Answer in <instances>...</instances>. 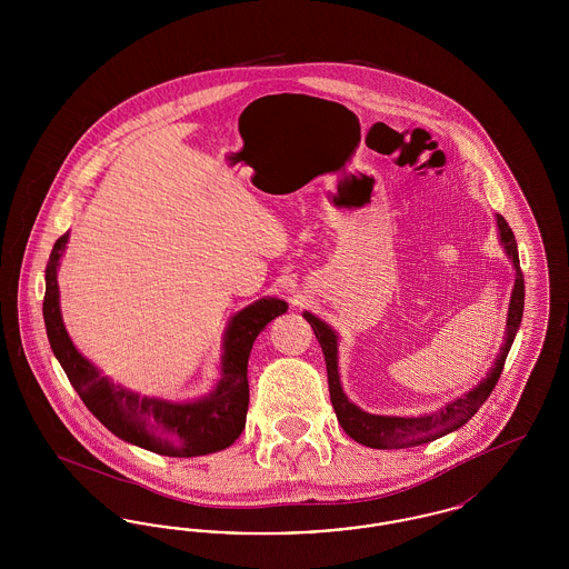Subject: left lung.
Masks as SVG:
<instances>
[{"instance_id": "obj_1", "label": "left lung", "mask_w": 569, "mask_h": 569, "mask_svg": "<svg viewBox=\"0 0 569 569\" xmlns=\"http://www.w3.org/2000/svg\"><path fill=\"white\" fill-rule=\"evenodd\" d=\"M497 230H499V243L503 244L508 258L512 260L516 279L510 297V309H508V320H506V341L501 346V352L497 353L487 378L482 379L478 386L467 390L465 395L457 397L455 401H448L446 406L435 409L431 413L422 416H378L369 413L365 409L352 403L348 395L341 388V378H339V335L326 325L325 320L316 318L313 313L305 311L302 318L311 325L322 352H325L326 371H328V388H330V401L332 409L337 413L339 425L343 431L352 437L353 441L367 446V448H378V450H399V448H411V446H422L435 441L443 435L452 433L467 425L471 416L485 406L497 379L503 371L508 352L515 343L518 326L522 320V307H525V279L520 271L518 262V247H516L515 232L508 226V221L501 216H497Z\"/></svg>"}]
</instances>
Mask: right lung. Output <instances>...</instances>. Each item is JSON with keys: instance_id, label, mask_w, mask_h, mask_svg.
Listing matches in <instances>:
<instances>
[{"instance_id": "right-lung-1", "label": "right lung", "mask_w": 569, "mask_h": 569, "mask_svg": "<svg viewBox=\"0 0 569 569\" xmlns=\"http://www.w3.org/2000/svg\"><path fill=\"white\" fill-rule=\"evenodd\" d=\"M68 239L70 234L66 232L53 244L44 274L47 292L42 313L54 358L82 403L110 433L162 457H204L232 446L244 429L249 406L247 360L253 341L269 322L288 311V302L283 298H260L230 318L221 343V378L204 397L191 401L140 397L134 390L102 376V371L74 348L63 326L57 269Z\"/></svg>"}]
</instances>
